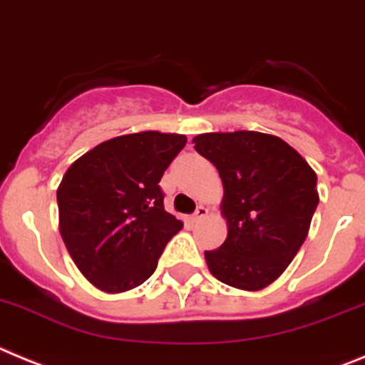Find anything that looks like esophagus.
Here are the masks:
<instances>
[{"instance_id":"34e87169","label":"esophagus","mask_w":365,"mask_h":365,"mask_svg":"<svg viewBox=\"0 0 365 365\" xmlns=\"http://www.w3.org/2000/svg\"><path fill=\"white\" fill-rule=\"evenodd\" d=\"M207 212H209V209H207V207L198 205V207H196V211L192 212V222H200L203 216H207Z\"/></svg>"}]
</instances>
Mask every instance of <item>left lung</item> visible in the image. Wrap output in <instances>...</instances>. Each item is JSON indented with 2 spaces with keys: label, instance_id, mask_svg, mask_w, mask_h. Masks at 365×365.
Here are the masks:
<instances>
[{
  "label": "left lung",
  "instance_id": "obj_1",
  "mask_svg": "<svg viewBox=\"0 0 365 365\" xmlns=\"http://www.w3.org/2000/svg\"><path fill=\"white\" fill-rule=\"evenodd\" d=\"M196 153L218 169L227 238L205 251L212 277L260 291L293 262L318 205L317 175L282 138L255 130L207 133Z\"/></svg>",
  "mask_w": 365,
  "mask_h": 365
}]
</instances>
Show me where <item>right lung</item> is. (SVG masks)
<instances>
[{
	"mask_svg": "<svg viewBox=\"0 0 365 365\" xmlns=\"http://www.w3.org/2000/svg\"><path fill=\"white\" fill-rule=\"evenodd\" d=\"M183 134H125L68 167L58 187L60 232L85 278L105 293L142 285L183 223L163 207V173Z\"/></svg>",
	"mask_w": 365,
	"mask_h": 365,
	"instance_id": "right-lung-1",
	"label": "right lung"
}]
</instances>
